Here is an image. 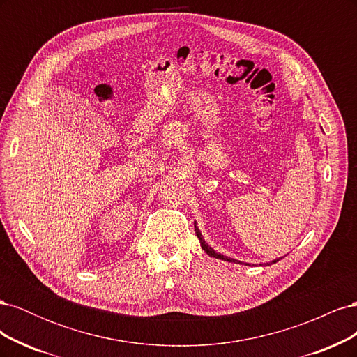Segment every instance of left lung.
<instances>
[{
    "instance_id": "1",
    "label": "left lung",
    "mask_w": 357,
    "mask_h": 357,
    "mask_svg": "<svg viewBox=\"0 0 357 357\" xmlns=\"http://www.w3.org/2000/svg\"><path fill=\"white\" fill-rule=\"evenodd\" d=\"M195 231H197V236H198V238H199L201 247L204 248V252L207 253L208 256H211V257H218V259H222V261H228V262H238V261H235V259L226 257V256H223V255H220V253H215L211 247H208V244H205V241H204V238H202V235H201V232H199V229H198L197 223H195ZM277 261H278V259H275V261H273V264H275ZM238 264H240V262H238Z\"/></svg>"
}]
</instances>
